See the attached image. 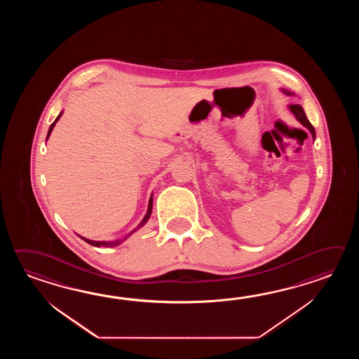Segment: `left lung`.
I'll return each instance as SVG.
<instances>
[{
  "instance_id": "8db88e82",
  "label": "left lung",
  "mask_w": 359,
  "mask_h": 359,
  "mask_svg": "<svg viewBox=\"0 0 359 359\" xmlns=\"http://www.w3.org/2000/svg\"><path fill=\"white\" fill-rule=\"evenodd\" d=\"M285 93L290 95V92L285 91ZM289 109H290L291 111H292V114L297 116V119H298L299 122L302 123L304 127H306L308 130H311L313 140H314V137H316V130H314V128H313V126L311 124V122L308 121V118H306V115H305L303 107H300V105H298V104H294V105H290Z\"/></svg>"
}]
</instances>
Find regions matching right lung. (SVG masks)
Returning a JSON list of instances; mask_svg holds the SVG:
<instances>
[{"label": "right lung", "mask_w": 359, "mask_h": 359, "mask_svg": "<svg viewBox=\"0 0 359 359\" xmlns=\"http://www.w3.org/2000/svg\"><path fill=\"white\" fill-rule=\"evenodd\" d=\"M61 114H62V113H61ZM61 114L59 115V116H57V118H56V119H55V122L53 123V124H51V126H50V130H48V133H47V138H48V136H50V133H51V132H53V130H54L55 124H56V122H57V121H59V118H60ZM47 138H46V140H47ZM151 212H153V196H151V198H150V201H149V206H147V213H146L145 217H144V219H142V221H141V223H140V224H138V226H137V227H136V229H133V231H132V232H130V233H128V235H127V236L124 237V238H123V240H116V241H111V243H107V241H92V240H88V238H86V237H82V236H79V237H81V238H82V240H84V241H86V243H87V244L92 245V246H97V248H99V246H105V248H115V246H118V245L122 244V243H123V241H124V240H127V238H128V237H130V235H132V233H133V232H136V231H137V229H140V227H142V226H144V224H145L146 222L149 221V218H150V215H151Z\"/></svg>", "instance_id": "obj_1"}]
</instances>
